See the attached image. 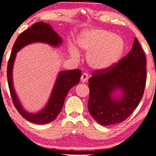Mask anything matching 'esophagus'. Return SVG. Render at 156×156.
<instances>
[{
    "label": "esophagus",
    "mask_w": 156,
    "mask_h": 156,
    "mask_svg": "<svg viewBox=\"0 0 156 156\" xmlns=\"http://www.w3.org/2000/svg\"><path fill=\"white\" fill-rule=\"evenodd\" d=\"M88 78V76L86 73H83L81 77H80V81L83 83H85L86 81H87Z\"/></svg>",
    "instance_id": "34e87169"
}]
</instances>
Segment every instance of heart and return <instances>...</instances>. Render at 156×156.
Masks as SVG:
<instances>
[{"instance_id": "heart-1", "label": "heart", "mask_w": 156, "mask_h": 156, "mask_svg": "<svg viewBox=\"0 0 156 156\" xmlns=\"http://www.w3.org/2000/svg\"><path fill=\"white\" fill-rule=\"evenodd\" d=\"M77 42L80 50L88 54V66L99 71L115 66L125 49V43L121 37L101 29L84 30L78 36ZM73 55L78 56V51L74 50Z\"/></svg>"}]
</instances>
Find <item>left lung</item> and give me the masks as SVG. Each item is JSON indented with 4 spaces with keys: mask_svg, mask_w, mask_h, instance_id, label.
Instances as JSON below:
<instances>
[{
    "mask_svg": "<svg viewBox=\"0 0 156 156\" xmlns=\"http://www.w3.org/2000/svg\"><path fill=\"white\" fill-rule=\"evenodd\" d=\"M145 67L146 57L135 38L130 52L117 65L94 72L88 80V109L98 124L109 126L119 123L133 113L143 96Z\"/></svg>",
    "mask_w": 156,
    "mask_h": 156,
    "instance_id": "8db88e82",
    "label": "left lung"
}]
</instances>
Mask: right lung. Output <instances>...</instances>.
<instances>
[{
    "label": "right lung",
    "instance_id": "obj_1",
    "mask_svg": "<svg viewBox=\"0 0 156 156\" xmlns=\"http://www.w3.org/2000/svg\"><path fill=\"white\" fill-rule=\"evenodd\" d=\"M37 42L45 43L52 47H58L62 44V39L56 31L53 30L49 23L43 21L34 23L31 27L19 34L13 44L8 62L7 78L13 104L19 114L32 123L43 125L50 123L58 117L62 110L68 91L79 83L81 70L76 69L59 72L50 98L45 106L36 113L27 112L21 104L13 86V68L16 53L27 45Z\"/></svg>",
    "mask_w": 156,
    "mask_h": 156
}]
</instances>
